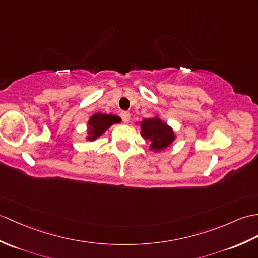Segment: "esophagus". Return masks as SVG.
I'll return each instance as SVG.
<instances>
[{
    "instance_id": "obj_1",
    "label": "esophagus",
    "mask_w": 258,
    "mask_h": 258,
    "mask_svg": "<svg viewBox=\"0 0 258 258\" xmlns=\"http://www.w3.org/2000/svg\"><path fill=\"white\" fill-rule=\"evenodd\" d=\"M121 117H122V119H123V121H124L125 123L130 122V119H131V114H130V112H126V111L121 112Z\"/></svg>"
}]
</instances>
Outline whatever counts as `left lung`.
<instances>
[{
	"label": "left lung",
	"mask_w": 258,
	"mask_h": 258,
	"mask_svg": "<svg viewBox=\"0 0 258 258\" xmlns=\"http://www.w3.org/2000/svg\"><path fill=\"white\" fill-rule=\"evenodd\" d=\"M141 134L146 141L151 142V149L160 152L170 146L176 140V135L168 124L161 121L158 116L144 118L140 123Z\"/></svg>",
	"instance_id": "obj_1"
}]
</instances>
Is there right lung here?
I'll list each match as a JSON object with an SVG mask.
<instances>
[{
	"instance_id": "obj_1",
	"label": "right lung",
	"mask_w": 258,
	"mask_h": 258,
	"mask_svg": "<svg viewBox=\"0 0 258 258\" xmlns=\"http://www.w3.org/2000/svg\"><path fill=\"white\" fill-rule=\"evenodd\" d=\"M121 122V118L113 114L95 113L88 121V141H95L113 124Z\"/></svg>"
}]
</instances>
